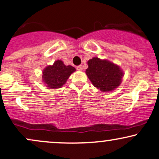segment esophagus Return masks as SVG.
I'll use <instances>...</instances> for the list:
<instances>
[{
  "label": "esophagus",
  "instance_id": "1",
  "mask_svg": "<svg viewBox=\"0 0 159 159\" xmlns=\"http://www.w3.org/2000/svg\"><path fill=\"white\" fill-rule=\"evenodd\" d=\"M78 70H79V71H81V70H83V66L82 65H79V66H78L77 67H76Z\"/></svg>",
  "mask_w": 159,
  "mask_h": 159
}]
</instances>
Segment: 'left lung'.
<instances>
[{"instance_id":"left-lung-1","label":"left lung","mask_w":159,"mask_h":159,"mask_svg":"<svg viewBox=\"0 0 159 159\" xmlns=\"http://www.w3.org/2000/svg\"><path fill=\"white\" fill-rule=\"evenodd\" d=\"M87 64L86 74L94 87L100 90L112 91L121 84L123 72L117 65L98 58L90 59Z\"/></svg>"}]
</instances>
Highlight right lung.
I'll return each instance as SVG.
<instances>
[{
	"mask_svg": "<svg viewBox=\"0 0 159 159\" xmlns=\"http://www.w3.org/2000/svg\"><path fill=\"white\" fill-rule=\"evenodd\" d=\"M75 71L73 66L64 64L63 61H55L52 66H48L43 71V81L47 87L52 89L60 88L66 83L72 72Z\"/></svg>",
	"mask_w": 159,
	"mask_h": 159,
	"instance_id": "right-lung-1",
	"label": "right lung"
}]
</instances>
